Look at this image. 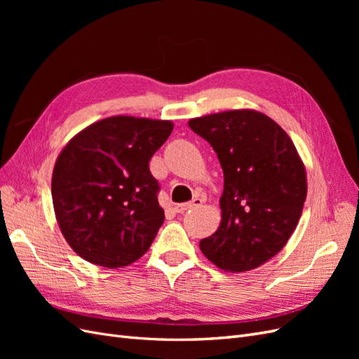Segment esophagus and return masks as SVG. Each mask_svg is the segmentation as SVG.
Returning <instances> with one entry per match:
<instances>
[{
	"mask_svg": "<svg viewBox=\"0 0 359 359\" xmlns=\"http://www.w3.org/2000/svg\"><path fill=\"white\" fill-rule=\"evenodd\" d=\"M201 205H202V199H199V198H194V199H193V201H190V202L177 205V206H175V210H177V212H186V211H189V210L198 208V206H201Z\"/></svg>",
	"mask_w": 359,
	"mask_h": 359,
	"instance_id": "obj_1",
	"label": "esophagus"
}]
</instances>
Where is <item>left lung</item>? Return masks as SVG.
I'll list each match as a JSON object with an SVG mask.
<instances>
[{
    "label": "left lung",
    "mask_w": 359,
    "mask_h": 359,
    "mask_svg": "<svg viewBox=\"0 0 359 359\" xmlns=\"http://www.w3.org/2000/svg\"><path fill=\"white\" fill-rule=\"evenodd\" d=\"M208 140L223 169L222 223L201 240L214 265L243 273L265 264L295 231L307 196L306 169L290 137L256 111H229L189 121Z\"/></svg>",
    "instance_id": "1"
}]
</instances>
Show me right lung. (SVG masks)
Masks as SVG:
<instances>
[{"mask_svg":"<svg viewBox=\"0 0 359 359\" xmlns=\"http://www.w3.org/2000/svg\"><path fill=\"white\" fill-rule=\"evenodd\" d=\"M173 124L111 116L61 151L52 175L53 210L70 247L88 262L121 268L144 256L165 222L149 160Z\"/></svg>","mask_w":359,"mask_h":359,"instance_id":"right-lung-1","label":"right lung"}]
</instances>
